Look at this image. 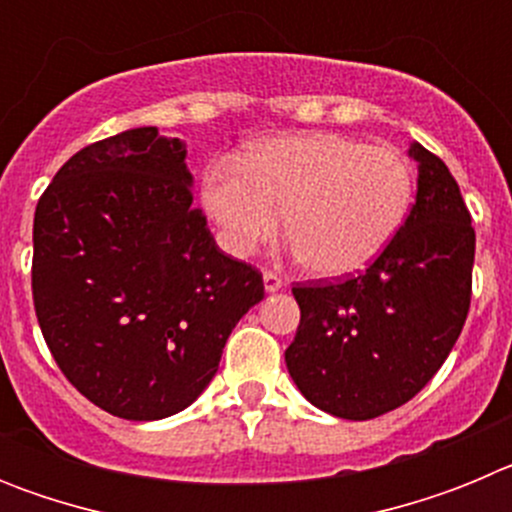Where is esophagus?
Segmentation results:
<instances>
[{
	"instance_id": "esophagus-1",
	"label": "esophagus",
	"mask_w": 512,
	"mask_h": 512,
	"mask_svg": "<svg viewBox=\"0 0 512 512\" xmlns=\"http://www.w3.org/2000/svg\"><path fill=\"white\" fill-rule=\"evenodd\" d=\"M284 287V279L274 271H264V289L266 292H279Z\"/></svg>"
}]
</instances>
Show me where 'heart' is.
Segmentation results:
<instances>
[{
	"label": "heart",
	"instance_id": "obj_1",
	"mask_svg": "<svg viewBox=\"0 0 512 512\" xmlns=\"http://www.w3.org/2000/svg\"><path fill=\"white\" fill-rule=\"evenodd\" d=\"M415 169L400 151L341 133L277 135L205 171L202 202L220 243L251 256L284 230L318 277L372 264L408 217Z\"/></svg>",
	"mask_w": 512,
	"mask_h": 512
}]
</instances>
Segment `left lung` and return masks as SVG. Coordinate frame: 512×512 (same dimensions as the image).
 Here are the masks:
<instances>
[{
    "mask_svg": "<svg viewBox=\"0 0 512 512\" xmlns=\"http://www.w3.org/2000/svg\"><path fill=\"white\" fill-rule=\"evenodd\" d=\"M418 194L408 220L354 277L295 284L284 351L302 395L325 413L369 420L413 400L441 369L472 300L474 228L459 184L413 143Z\"/></svg>",
    "mask_w": 512,
    "mask_h": 512,
    "instance_id": "8db88e82",
    "label": "left lung"
}]
</instances>
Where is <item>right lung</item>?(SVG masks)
Instances as JSON below:
<instances>
[{
	"label": "right lung",
	"instance_id": "right-lung-1",
	"mask_svg": "<svg viewBox=\"0 0 512 512\" xmlns=\"http://www.w3.org/2000/svg\"><path fill=\"white\" fill-rule=\"evenodd\" d=\"M184 156L179 138L125 130L74 153L35 207L45 343L81 395L125 420L192 405L264 300L261 271L217 248Z\"/></svg>",
	"mask_w": 512,
	"mask_h": 512
}]
</instances>
